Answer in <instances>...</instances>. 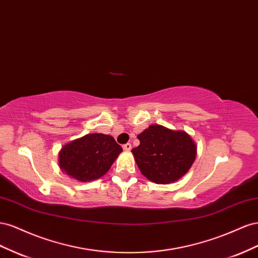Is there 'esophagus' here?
Returning a JSON list of instances; mask_svg holds the SVG:
<instances>
[{
  "mask_svg": "<svg viewBox=\"0 0 258 258\" xmlns=\"http://www.w3.org/2000/svg\"><path fill=\"white\" fill-rule=\"evenodd\" d=\"M123 149L125 150V151H130L131 149H132V145L131 144H125V145H123Z\"/></svg>",
  "mask_w": 258,
  "mask_h": 258,
  "instance_id": "obj_1",
  "label": "esophagus"
}]
</instances>
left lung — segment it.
I'll list each match as a JSON object with an SVG mask.
<instances>
[{
    "mask_svg": "<svg viewBox=\"0 0 258 258\" xmlns=\"http://www.w3.org/2000/svg\"><path fill=\"white\" fill-rule=\"evenodd\" d=\"M137 138L141 144L132 152L139 171L152 182L165 185L177 181L196 160V143L185 131L152 124Z\"/></svg>",
    "mask_w": 258,
    "mask_h": 258,
    "instance_id": "left-lung-1",
    "label": "left lung"
}]
</instances>
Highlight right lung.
<instances>
[{
  "mask_svg": "<svg viewBox=\"0 0 258 258\" xmlns=\"http://www.w3.org/2000/svg\"><path fill=\"white\" fill-rule=\"evenodd\" d=\"M121 152V146L112 136L86 134L61 147L58 164L70 178L87 182L104 176Z\"/></svg>",
  "mask_w": 258,
  "mask_h": 258,
  "instance_id": "obj_1",
  "label": "right lung"
}]
</instances>
